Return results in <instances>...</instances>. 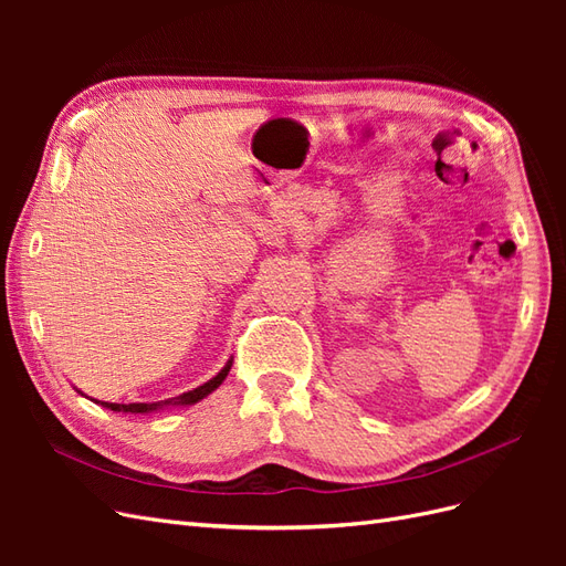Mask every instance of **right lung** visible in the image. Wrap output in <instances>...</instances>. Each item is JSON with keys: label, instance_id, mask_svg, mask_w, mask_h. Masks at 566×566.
I'll use <instances>...</instances> for the list:
<instances>
[{"label": "right lung", "instance_id": "right-lung-1", "mask_svg": "<svg viewBox=\"0 0 566 566\" xmlns=\"http://www.w3.org/2000/svg\"><path fill=\"white\" fill-rule=\"evenodd\" d=\"M231 366H233V356L229 358L227 366L214 375L212 380H208V382L196 387V389H191V391H184V394H179V397H175V399L153 401V403H108V401H96V399H92V401L98 403V406L108 408V410H115V413H156V410H163V408H169V406H193V403L202 401L205 397H208V394H212L221 382L227 380V375H229ZM77 391H80V389H77ZM80 394H82V391H80Z\"/></svg>", "mask_w": 566, "mask_h": 566}]
</instances>
